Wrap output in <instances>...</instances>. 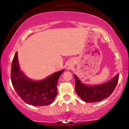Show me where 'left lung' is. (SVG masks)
<instances>
[{
	"label": "left lung",
	"instance_id": "1",
	"mask_svg": "<svg viewBox=\"0 0 129 129\" xmlns=\"http://www.w3.org/2000/svg\"><path fill=\"white\" fill-rule=\"evenodd\" d=\"M74 77L76 81L75 90L77 94L87 103L99 102L109 97L115 90L119 79V75H117L106 83L98 85L87 86L81 83L76 75H75Z\"/></svg>",
	"mask_w": 129,
	"mask_h": 129
}]
</instances>
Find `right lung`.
<instances>
[{"label":"right lung","mask_w":129,"mask_h":129,"mask_svg":"<svg viewBox=\"0 0 129 129\" xmlns=\"http://www.w3.org/2000/svg\"><path fill=\"white\" fill-rule=\"evenodd\" d=\"M63 72H56L42 81H31L20 70L16 52L11 65V80L16 92L25 103L33 106H48L57 95V81Z\"/></svg>","instance_id":"obj_1"}]
</instances>
